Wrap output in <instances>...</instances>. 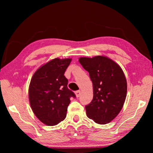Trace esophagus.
I'll return each mask as SVG.
<instances>
[{
  "mask_svg": "<svg viewBox=\"0 0 153 153\" xmlns=\"http://www.w3.org/2000/svg\"><path fill=\"white\" fill-rule=\"evenodd\" d=\"M75 93H76V97H79V96H80V94H81V91H80V90H77V91L75 92Z\"/></svg>",
  "mask_w": 153,
  "mask_h": 153,
  "instance_id": "34e87169",
  "label": "esophagus"
}]
</instances>
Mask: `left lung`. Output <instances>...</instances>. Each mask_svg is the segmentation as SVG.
Returning a JSON list of instances; mask_svg holds the SVG:
<instances>
[{
    "label": "left lung",
    "mask_w": 153,
    "mask_h": 153,
    "mask_svg": "<svg viewBox=\"0 0 153 153\" xmlns=\"http://www.w3.org/2000/svg\"><path fill=\"white\" fill-rule=\"evenodd\" d=\"M79 62L88 71L93 84V99L86 105L88 117L98 124L112 121L122 108L127 82L121 67L106 56L81 57Z\"/></svg>",
    "instance_id": "obj_1"
}]
</instances>
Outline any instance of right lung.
Masks as SVG:
<instances>
[{"label": "right lung", "instance_id": "add662e5", "mask_svg": "<svg viewBox=\"0 0 153 153\" xmlns=\"http://www.w3.org/2000/svg\"><path fill=\"white\" fill-rule=\"evenodd\" d=\"M71 59L56 58L36 71L31 79L29 99L33 113L47 126H55L66 117L70 98H76L67 88L64 76Z\"/></svg>", "mask_w": 153, "mask_h": 153}]
</instances>
